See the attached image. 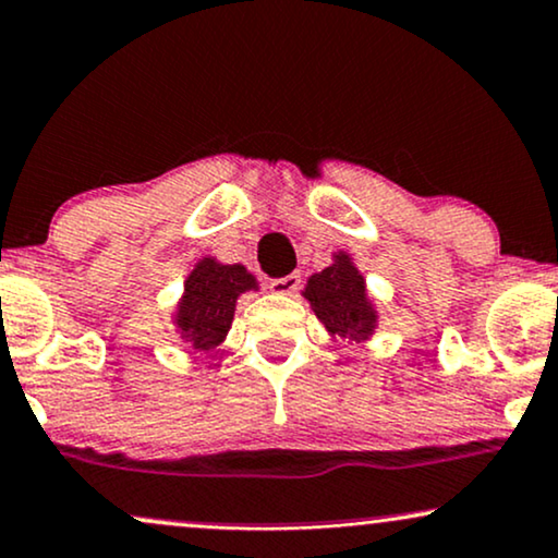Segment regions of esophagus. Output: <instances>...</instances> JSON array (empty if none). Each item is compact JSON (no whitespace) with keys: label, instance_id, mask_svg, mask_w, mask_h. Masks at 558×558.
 <instances>
[{"label":"esophagus","instance_id":"34e87169","mask_svg":"<svg viewBox=\"0 0 558 558\" xmlns=\"http://www.w3.org/2000/svg\"><path fill=\"white\" fill-rule=\"evenodd\" d=\"M299 286H301V275L299 272H291V275H286V278L270 280V291L280 293V296H291V293L299 291Z\"/></svg>","mask_w":558,"mask_h":558}]
</instances>
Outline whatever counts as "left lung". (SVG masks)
I'll return each instance as SVG.
<instances>
[{
    "instance_id": "left-lung-1",
    "label": "left lung",
    "mask_w": 558,
    "mask_h": 558,
    "mask_svg": "<svg viewBox=\"0 0 558 558\" xmlns=\"http://www.w3.org/2000/svg\"><path fill=\"white\" fill-rule=\"evenodd\" d=\"M304 296L312 301L314 314L325 322L332 335L366 340L374 332L377 312L366 299L364 278L355 270L348 254H338L335 265L312 275Z\"/></svg>"
}]
</instances>
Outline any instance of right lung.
Listing matches in <instances>:
<instances>
[{
  "mask_svg": "<svg viewBox=\"0 0 558 558\" xmlns=\"http://www.w3.org/2000/svg\"><path fill=\"white\" fill-rule=\"evenodd\" d=\"M257 280L241 265H218L203 259L194 267L184 286V299L179 304L177 325L181 338L190 340L194 351H210L231 330L236 299Z\"/></svg>",
  "mask_w": 558,
  "mask_h": 558,
  "instance_id": "obj_1",
  "label": "right lung"
}]
</instances>
